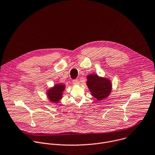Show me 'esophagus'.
I'll use <instances>...</instances> for the list:
<instances>
[{"mask_svg": "<svg viewBox=\"0 0 155 155\" xmlns=\"http://www.w3.org/2000/svg\"><path fill=\"white\" fill-rule=\"evenodd\" d=\"M79 83H80V81L77 79H74V80H72V83L74 84H78Z\"/></svg>", "mask_w": 155, "mask_h": 155, "instance_id": "obj_1", "label": "esophagus"}]
</instances>
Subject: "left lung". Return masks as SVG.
Returning <instances> with one entry per match:
<instances>
[{
	"mask_svg": "<svg viewBox=\"0 0 155 155\" xmlns=\"http://www.w3.org/2000/svg\"><path fill=\"white\" fill-rule=\"evenodd\" d=\"M87 85L92 95L98 100H101L109 95L111 91V84L109 80L100 78L95 74L87 77Z\"/></svg>",
	"mask_w": 155,
	"mask_h": 155,
	"instance_id": "1",
	"label": "left lung"
}]
</instances>
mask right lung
<instances>
[{
  "mask_svg": "<svg viewBox=\"0 0 155 155\" xmlns=\"http://www.w3.org/2000/svg\"><path fill=\"white\" fill-rule=\"evenodd\" d=\"M65 86L63 84L56 85L54 87L51 88L48 91V98L52 102L57 103L62 98V93Z\"/></svg>",
  "mask_w": 155,
  "mask_h": 155,
  "instance_id": "right-lung-1",
  "label": "right lung"
}]
</instances>
